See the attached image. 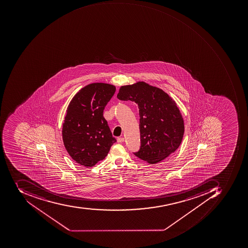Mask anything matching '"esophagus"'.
<instances>
[{
  "label": "esophagus",
  "instance_id": "esophagus-1",
  "mask_svg": "<svg viewBox=\"0 0 248 248\" xmlns=\"http://www.w3.org/2000/svg\"><path fill=\"white\" fill-rule=\"evenodd\" d=\"M124 140H125V139H124V138H123V137L117 139V141H118L119 143H123V142H124Z\"/></svg>",
  "mask_w": 248,
  "mask_h": 248
}]
</instances>
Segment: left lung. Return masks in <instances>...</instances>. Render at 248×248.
I'll list each match as a JSON object with an SVG mask.
<instances>
[{
	"label": "left lung",
	"instance_id": "8db88e82",
	"mask_svg": "<svg viewBox=\"0 0 248 248\" xmlns=\"http://www.w3.org/2000/svg\"><path fill=\"white\" fill-rule=\"evenodd\" d=\"M117 98L139 105L140 147L134 153L136 156L155 164L176 151L184 137V120L175 102L167 93L139 82L121 86Z\"/></svg>",
	"mask_w": 248,
	"mask_h": 248
}]
</instances>
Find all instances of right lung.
I'll use <instances>...</instances> for the list:
<instances>
[{"instance_id": "1", "label": "right lung", "mask_w": 248, "mask_h": 248, "mask_svg": "<svg viewBox=\"0 0 248 248\" xmlns=\"http://www.w3.org/2000/svg\"><path fill=\"white\" fill-rule=\"evenodd\" d=\"M116 87L95 83L81 89L70 102L62 128L64 147L75 162L93 167L116 141L103 116Z\"/></svg>"}]
</instances>
